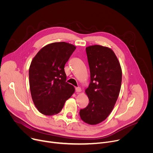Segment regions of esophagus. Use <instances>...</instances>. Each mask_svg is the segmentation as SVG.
<instances>
[{
	"mask_svg": "<svg viewBox=\"0 0 153 153\" xmlns=\"http://www.w3.org/2000/svg\"><path fill=\"white\" fill-rule=\"evenodd\" d=\"M76 92H81V87H76Z\"/></svg>",
	"mask_w": 153,
	"mask_h": 153,
	"instance_id": "1",
	"label": "esophagus"
}]
</instances>
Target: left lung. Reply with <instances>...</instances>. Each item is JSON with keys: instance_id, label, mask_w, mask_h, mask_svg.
<instances>
[{"instance_id": "obj_1", "label": "left lung", "mask_w": 153, "mask_h": 153, "mask_svg": "<svg viewBox=\"0 0 153 153\" xmlns=\"http://www.w3.org/2000/svg\"><path fill=\"white\" fill-rule=\"evenodd\" d=\"M91 72V82L85 93L89 103L79 115L84 122L97 125L113 110L121 89L122 72L113 50L100 45L85 48Z\"/></svg>"}]
</instances>
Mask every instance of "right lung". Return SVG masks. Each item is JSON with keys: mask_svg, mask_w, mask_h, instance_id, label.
I'll return each mask as SVG.
<instances>
[{"mask_svg": "<svg viewBox=\"0 0 153 153\" xmlns=\"http://www.w3.org/2000/svg\"><path fill=\"white\" fill-rule=\"evenodd\" d=\"M66 42L47 45L32 60L29 68L30 89L38 110L45 115L58 114L74 94V86L66 81L64 66L76 50Z\"/></svg>", "mask_w": 153, "mask_h": 153, "instance_id": "obj_1", "label": "right lung"}]
</instances>
